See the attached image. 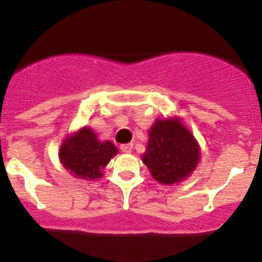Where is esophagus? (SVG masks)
I'll return each mask as SVG.
<instances>
[{"mask_svg":"<svg viewBox=\"0 0 262 262\" xmlns=\"http://www.w3.org/2000/svg\"><path fill=\"white\" fill-rule=\"evenodd\" d=\"M120 149L123 150L124 153H130L132 149H133V144L132 143H126V144H121Z\"/></svg>","mask_w":262,"mask_h":262,"instance_id":"34e87169","label":"esophagus"}]
</instances>
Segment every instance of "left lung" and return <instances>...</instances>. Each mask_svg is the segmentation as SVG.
Here are the masks:
<instances>
[{
  "mask_svg": "<svg viewBox=\"0 0 262 262\" xmlns=\"http://www.w3.org/2000/svg\"><path fill=\"white\" fill-rule=\"evenodd\" d=\"M142 161L161 184H179L191 175L200 160V147L178 118L156 120L148 130Z\"/></svg>",
  "mask_w": 262,
  "mask_h": 262,
  "instance_id": "8db88e82",
  "label": "left lung"
}]
</instances>
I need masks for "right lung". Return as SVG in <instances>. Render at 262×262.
<instances>
[{
    "mask_svg": "<svg viewBox=\"0 0 262 262\" xmlns=\"http://www.w3.org/2000/svg\"><path fill=\"white\" fill-rule=\"evenodd\" d=\"M118 153L110 141H99L91 128H83L63 141L59 161L66 170L76 178L95 180L102 176V170Z\"/></svg>",
    "mask_w": 262,
    "mask_h": 262,
    "instance_id": "1",
    "label": "right lung"
}]
</instances>
